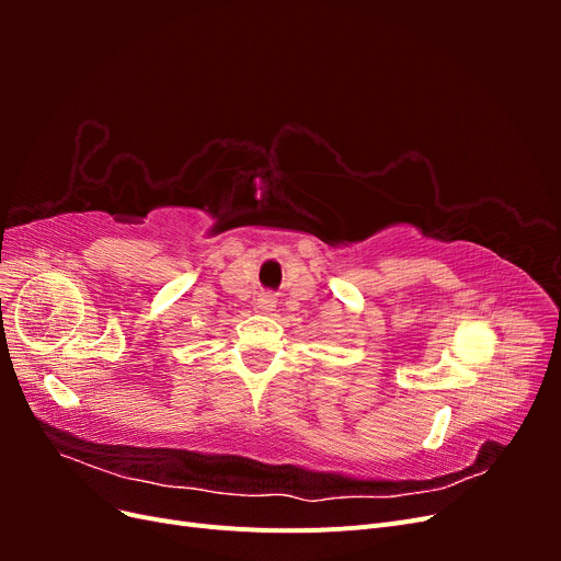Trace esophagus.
I'll return each instance as SVG.
<instances>
[{"label": "esophagus", "mask_w": 561, "mask_h": 561, "mask_svg": "<svg viewBox=\"0 0 561 561\" xmlns=\"http://www.w3.org/2000/svg\"><path fill=\"white\" fill-rule=\"evenodd\" d=\"M257 307H260V311H264V313L274 311V309H276V295H271V293L260 295V299H257Z\"/></svg>", "instance_id": "obj_1"}]
</instances>
